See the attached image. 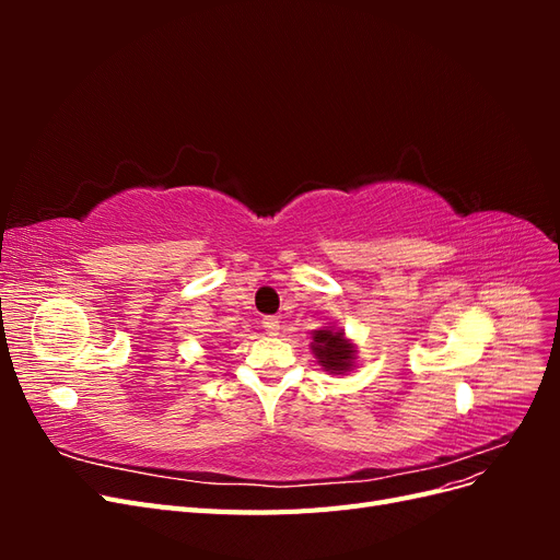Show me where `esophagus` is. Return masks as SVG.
I'll use <instances>...</instances> for the list:
<instances>
[{"label": "esophagus", "instance_id": "34e87169", "mask_svg": "<svg viewBox=\"0 0 560 560\" xmlns=\"http://www.w3.org/2000/svg\"><path fill=\"white\" fill-rule=\"evenodd\" d=\"M261 327L266 329V334H278V331H280V319L273 317V315L264 317V319H261Z\"/></svg>", "mask_w": 560, "mask_h": 560}]
</instances>
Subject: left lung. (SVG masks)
<instances>
[{"label": "left lung", "instance_id": "left-lung-1", "mask_svg": "<svg viewBox=\"0 0 560 560\" xmlns=\"http://www.w3.org/2000/svg\"><path fill=\"white\" fill-rule=\"evenodd\" d=\"M313 352L317 354L319 364L325 366L331 374H343L352 366L354 360V350L346 341V336L341 331H331V329H319L313 336Z\"/></svg>", "mask_w": 560, "mask_h": 560}]
</instances>
